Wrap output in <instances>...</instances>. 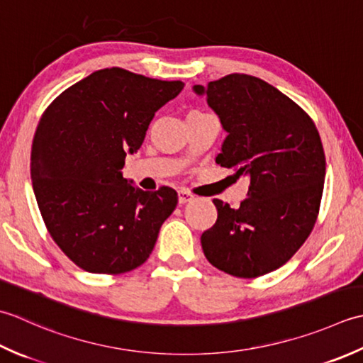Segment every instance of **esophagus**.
Masks as SVG:
<instances>
[{
	"mask_svg": "<svg viewBox=\"0 0 363 363\" xmlns=\"http://www.w3.org/2000/svg\"><path fill=\"white\" fill-rule=\"evenodd\" d=\"M192 199H194V194H192V192H189L186 189H180L179 191V203L183 205V203L192 201Z\"/></svg>",
	"mask_w": 363,
	"mask_h": 363,
	"instance_id": "obj_1",
	"label": "esophagus"
}]
</instances>
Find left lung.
Returning <instances> with one entry per match:
<instances>
[{
  "label": "left lung",
  "mask_w": 363,
  "mask_h": 363,
  "mask_svg": "<svg viewBox=\"0 0 363 363\" xmlns=\"http://www.w3.org/2000/svg\"><path fill=\"white\" fill-rule=\"evenodd\" d=\"M194 91L228 133L216 162L250 179L238 208L213 199L218 219L201 236L203 254L230 276H264L315 227L326 175L320 133L298 103L260 78L230 73Z\"/></svg>",
  "instance_id": "8db88e82"
}]
</instances>
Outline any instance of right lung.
Returning <instances> with one entry per match:
<instances>
[{"label": "right lung", "mask_w": 363, "mask_h": 363, "mask_svg": "<svg viewBox=\"0 0 363 363\" xmlns=\"http://www.w3.org/2000/svg\"><path fill=\"white\" fill-rule=\"evenodd\" d=\"M183 86L101 69L43 111L31 150L35 201L51 238L81 269L123 274L150 257L179 196L167 186L133 188L121 169L143 145L155 113Z\"/></svg>", "instance_id": "obj_1"}]
</instances>
